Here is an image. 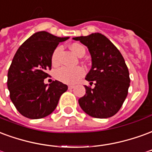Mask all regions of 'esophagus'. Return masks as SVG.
<instances>
[{
    "instance_id": "34e87169",
    "label": "esophagus",
    "mask_w": 152,
    "mask_h": 152,
    "mask_svg": "<svg viewBox=\"0 0 152 152\" xmlns=\"http://www.w3.org/2000/svg\"><path fill=\"white\" fill-rule=\"evenodd\" d=\"M68 88L69 89H73V88H75V86L74 85H69Z\"/></svg>"
}]
</instances>
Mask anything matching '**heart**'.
<instances>
[{
    "mask_svg": "<svg viewBox=\"0 0 152 152\" xmlns=\"http://www.w3.org/2000/svg\"><path fill=\"white\" fill-rule=\"evenodd\" d=\"M70 49L75 55L79 56L82 53H85V48L78 44H73L70 45ZM61 51V47H57L53 51L52 54V63L53 65H56L58 62V54ZM85 74L83 68L80 66H77L75 68H69V67H61L56 69L55 72V77L57 80L66 84H74L77 83Z\"/></svg>",
    "mask_w": 152,
    "mask_h": 152,
    "instance_id": "1",
    "label": "heart"
}]
</instances>
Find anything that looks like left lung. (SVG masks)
I'll list each match as a JSON object with an SVG mask.
<instances>
[{"label":"left lung","instance_id":"8db88e82","mask_svg":"<svg viewBox=\"0 0 152 152\" xmlns=\"http://www.w3.org/2000/svg\"><path fill=\"white\" fill-rule=\"evenodd\" d=\"M87 46L91 69L86 80L95 87L85 86L86 94L78 99L81 108L96 118H108L120 110L129 87V74L121 53L105 35L92 33L73 38Z\"/></svg>","mask_w":152,"mask_h":152}]
</instances>
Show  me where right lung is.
Returning a JSON list of instances; mask_svg holds the SVG:
<instances>
[{
	"mask_svg": "<svg viewBox=\"0 0 152 152\" xmlns=\"http://www.w3.org/2000/svg\"><path fill=\"white\" fill-rule=\"evenodd\" d=\"M69 37H57L38 31L27 39L15 53L8 71L7 86L11 101L24 117L39 119L48 116L57 106L67 85L55 80L44 83L52 67V54L60 42Z\"/></svg>",
	"mask_w": 152,
	"mask_h": 152,
	"instance_id": "1",
	"label": "right lung"
}]
</instances>
